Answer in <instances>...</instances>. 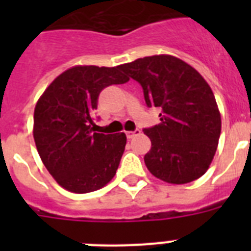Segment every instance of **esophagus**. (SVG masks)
Listing matches in <instances>:
<instances>
[{
  "label": "esophagus",
  "instance_id": "obj_1",
  "mask_svg": "<svg viewBox=\"0 0 251 251\" xmlns=\"http://www.w3.org/2000/svg\"><path fill=\"white\" fill-rule=\"evenodd\" d=\"M126 134H127V137L128 138H133V137H136V136H138V134H141V130L139 129H136V130H127V132H126Z\"/></svg>",
  "mask_w": 251,
  "mask_h": 251
}]
</instances>
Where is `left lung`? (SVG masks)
<instances>
[{
  "label": "left lung",
  "mask_w": 251,
  "mask_h": 251,
  "mask_svg": "<svg viewBox=\"0 0 251 251\" xmlns=\"http://www.w3.org/2000/svg\"><path fill=\"white\" fill-rule=\"evenodd\" d=\"M143 88L148 106L161 109V123L145 129L151 139L148 171L167 183L183 185L206 174L221 133L211 88L196 69L172 55H153L119 65Z\"/></svg>",
  "instance_id": "8db88e82"
}]
</instances>
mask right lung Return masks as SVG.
<instances>
[{"label": "right lung", "instance_id": "add662e5", "mask_svg": "<svg viewBox=\"0 0 251 251\" xmlns=\"http://www.w3.org/2000/svg\"><path fill=\"white\" fill-rule=\"evenodd\" d=\"M129 80L119 66L76 65L55 77L34 112L35 145L49 174L74 194L97 191L118 170L127 137L95 132L101 90Z\"/></svg>", "mask_w": 251, "mask_h": 251}]
</instances>
